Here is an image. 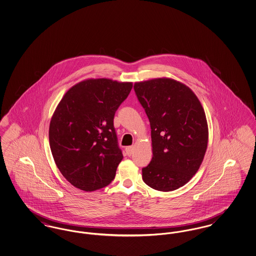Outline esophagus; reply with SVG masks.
I'll use <instances>...</instances> for the list:
<instances>
[{"mask_svg":"<svg viewBox=\"0 0 256 256\" xmlns=\"http://www.w3.org/2000/svg\"><path fill=\"white\" fill-rule=\"evenodd\" d=\"M134 146H126V156H130L134 154Z\"/></svg>","mask_w":256,"mask_h":256,"instance_id":"obj_1","label":"esophagus"}]
</instances>
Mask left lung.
Masks as SVG:
<instances>
[{
  "instance_id": "left-lung-1",
  "label": "left lung",
  "mask_w": 256,
  "mask_h": 256,
  "mask_svg": "<svg viewBox=\"0 0 256 256\" xmlns=\"http://www.w3.org/2000/svg\"><path fill=\"white\" fill-rule=\"evenodd\" d=\"M134 88L152 130V158L142 178L158 191L178 189L198 172L206 152L204 110L188 86L172 78L135 82Z\"/></svg>"
}]
</instances>
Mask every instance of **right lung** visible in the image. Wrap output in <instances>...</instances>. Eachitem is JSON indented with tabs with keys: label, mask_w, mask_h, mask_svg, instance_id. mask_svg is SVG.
Instances as JSON below:
<instances>
[{
	"label": "right lung",
	"mask_w": 256,
	"mask_h": 256,
	"mask_svg": "<svg viewBox=\"0 0 256 256\" xmlns=\"http://www.w3.org/2000/svg\"><path fill=\"white\" fill-rule=\"evenodd\" d=\"M132 88V82L90 78L61 98L50 122V146L58 170L74 187L92 192L114 180L122 154L113 119Z\"/></svg>",
	"instance_id": "obj_1"
}]
</instances>
